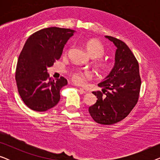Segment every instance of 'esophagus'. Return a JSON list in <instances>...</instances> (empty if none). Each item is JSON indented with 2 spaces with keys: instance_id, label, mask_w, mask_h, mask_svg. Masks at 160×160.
Masks as SVG:
<instances>
[{
  "instance_id": "34e87169",
  "label": "esophagus",
  "mask_w": 160,
  "mask_h": 160,
  "mask_svg": "<svg viewBox=\"0 0 160 160\" xmlns=\"http://www.w3.org/2000/svg\"><path fill=\"white\" fill-rule=\"evenodd\" d=\"M79 89H80L81 91L83 93H85V94H86V93H89V91L88 90V89H84V88H80Z\"/></svg>"
}]
</instances>
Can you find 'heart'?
I'll list each match as a JSON object with an SVG mask.
<instances>
[{"instance_id": "1", "label": "heart", "mask_w": 160, "mask_h": 160, "mask_svg": "<svg viewBox=\"0 0 160 160\" xmlns=\"http://www.w3.org/2000/svg\"><path fill=\"white\" fill-rule=\"evenodd\" d=\"M85 47H86L87 52L92 58H101L105 53L103 46L99 41L96 40V39H90V40L87 41ZM98 65L101 68H103L106 65L102 62H100ZM90 77V73L86 71H76L72 73V78H73V82L77 83V84H83L86 78Z\"/></svg>"}]
</instances>
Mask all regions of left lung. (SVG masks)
Returning <instances> with one entry per match:
<instances>
[{
    "mask_svg": "<svg viewBox=\"0 0 160 160\" xmlns=\"http://www.w3.org/2000/svg\"><path fill=\"white\" fill-rule=\"evenodd\" d=\"M117 47L115 63L110 73L98 84L102 92H92L97 102L89 106V114L98 124L109 125L122 121L132 110L139 98L141 79L139 65L123 41L106 36Z\"/></svg>",
    "mask_w": 160,
    "mask_h": 160,
    "instance_id": "1",
    "label": "left lung"
}]
</instances>
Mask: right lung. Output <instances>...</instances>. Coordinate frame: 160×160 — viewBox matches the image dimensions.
Masks as SVG:
<instances>
[{
	"label": "right lung",
	"mask_w": 160,
	"mask_h": 160,
	"mask_svg": "<svg viewBox=\"0 0 160 160\" xmlns=\"http://www.w3.org/2000/svg\"><path fill=\"white\" fill-rule=\"evenodd\" d=\"M75 30L47 28L32 34L24 45L17 61L15 79L19 95L28 108L46 111L60 101V91L67 85L61 76L50 78L48 68L62 55L63 48Z\"/></svg>",
	"instance_id": "obj_1"
}]
</instances>
